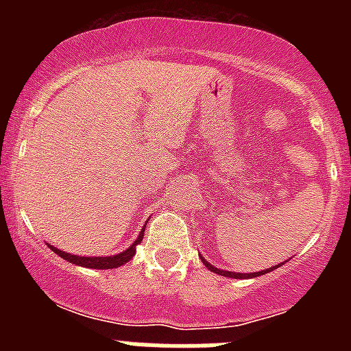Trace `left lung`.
Listing matches in <instances>:
<instances>
[{
    "label": "left lung",
    "instance_id": "1",
    "mask_svg": "<svg viewBox=\"0 0 351 351\" xmlns=\"http://www.w3.org/2000/svg\"><path fill=\"white\" fill-rule=\"evenodd\" d=\"M200 260H202V262H204V265H206V267L209 269V271L216 272V274H219V276H225V278H234V280H250V278H256V276L267 274V272L274 271V269H278V267H281V265H283V263H278V265H274V267H271V269H265V271H258V272H250V274H246V272H244V274H243V272L223 271V269L214 267V265H210V263L207 262V260L204 258V256H200Z\"/></svg>",
    "mask_w": 351,
    "mask_h": 351
}]
</instances>
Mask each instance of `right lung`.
Segmentation results:
<instances>
[{
	"label": "right lung",
	"instance_id": "add662e5",
	"mask_svg": "<svg viewBox=\"0 0 351 351\" xmlns=\"http://www.w3.org/2000/svg\"><path fill=\"white\" fill-rule=\"evenodd\" d=\"M144 230H145V226L142 228L141 234H138V237L133 241V244L128 247V250L121 251V253H117V255H110V256H79V255H71V253H64V251L58 250V247L52 246V244H49V243H47V246L54 251L56 255L61 256V258H64L66 262L73 263V265H79V267L117 269V267H121V265H125L126 262H130V260L133 258V255L137 253V244H141L142 237H144Z\"/></svg>",
	"mask_w": 351,
	"mask_h": 351
}]
</instances>
